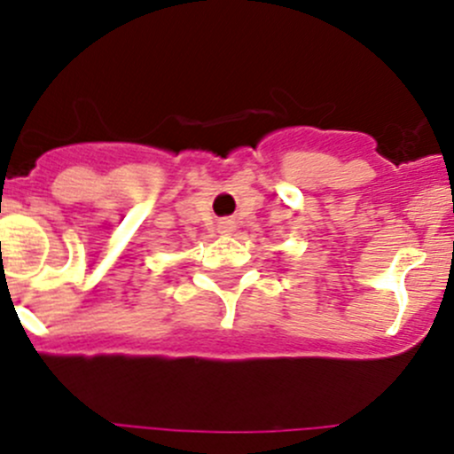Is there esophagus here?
Masks as SVG:
<instances>
[{
  "instance_id": "esophagus-1",
  "label": "esophagus",
  "mask_w": 454,
  "mask_h": 454,
  "mask_svg": "<svg viewBox=\"0 0 454 454\" xmlns=\"http://www.w3.org/2000/svg\"><path fill=\"white\" fill-rule=\"evenodd\" d=\"M218 229H221L223 233H229V231H233V223H231V221H223L221 225H218Z\"/></svg>"
}]
</instances>
